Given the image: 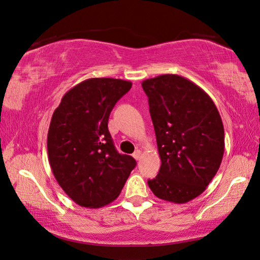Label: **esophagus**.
<instances>
[{
	"label": "esophagus",
	"instance_id": "34e87169",
	"mask_svg": "<svg viewBox=\"0 0 260 260\" xmlns=\"http://www.w3.org/2000/svg\"><path fill=\"white\" fill-rule=\"evenodd\" d=\"M141 156H142V151L141 150H137V151H134V154H133V157L137 159V160H139L140 158H141Z\"/></svg>",
	"mask_w": 260,
	"mask_h": 260
}]
</instances>
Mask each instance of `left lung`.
Returning <instances> with one entry per match:
<instances>
[{
    "instance_id": "obj_1",
    "label": "left lung",
    "mask_w": 260,
    "mask_h": 260,
    "mask_svg": "<svg viewBox=\"0 0 260 260\" xmlns=\"http://www.w3.org/2000/svg\"><path fill=\"white\" fill-rule=\"evenodd\" d=\"M157 141L160 168L148 180L162 200L185 204L203 193L221 166L224 129L212 98L183 76L142 82Z\"/></svg>"
}]
</instances>
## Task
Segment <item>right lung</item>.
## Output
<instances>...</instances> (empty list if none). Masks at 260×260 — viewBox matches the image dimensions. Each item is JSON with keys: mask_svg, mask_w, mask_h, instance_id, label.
<instances>
[{"mask_svg": "<svg viewBox=\"0 0 260 260\" xmlns=\"http://www.w3.org/2000/svg\"><path fill=\"white\" fill-rule=\"evenodd\" d=\"M131 88L129 81L89 78L66 92L52 115L49 166L66 194L82 207L112 203L137 166L117 151L108 128L111 111Z\"/></svg>", "mask_w": 260, "mask_h": 260, "instance_id": "obj_1", "label": "right lung"}]
</instances>
